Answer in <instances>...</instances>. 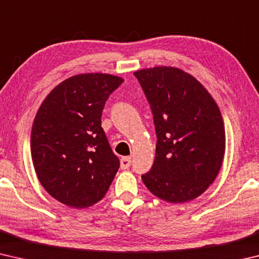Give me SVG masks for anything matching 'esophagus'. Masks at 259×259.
Listing matches in <instances>:
<instances>
[{"label":"esophagus","mask_w":259,"mask_h":259,"mask_svg":"<svg viewBox=\"0 0 259 259\" xmlns=\"http://www.w3.org/2000/svg\"><path fill=\"white\" fill-rule=\"evenodd\" d=\"M131 164V157L130 156H123L121 159V162H120V165H121V169H128L129 166Z\"/></svg>","instance_id":"1"}]
</instances>
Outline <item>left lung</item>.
<instances>
[{
    "label": "left lung",
    "mask_w": 259,
    "mask_h": 259,
    "mask_svg": "<svg viewBox=\"0 0 259 259\" xmlns=\"http://www.w3.org/2000/svg\"><path fill=\"white\" fill-rule=\"evenodd\" d=\"M151 105L155 159L142 179L152 194L170 203L194 200L216 179L225 154V128L208 90L183 69L155 66L136 71Z\"/></svg>",
    "instance_id": "8db88e82"
}]
</instances>
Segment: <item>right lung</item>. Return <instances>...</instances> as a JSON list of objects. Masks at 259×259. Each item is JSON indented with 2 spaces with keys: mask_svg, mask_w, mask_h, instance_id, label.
<instances>
[{
  "mask_svg": "<svg viewBox=\"0 0 259 259\" xmlns=\"http://www.w3.org/2000/svg\"><path fill=\"white\" fill-rule=\"evenodd\" d=\"M124 80L106 73H81L52 89L30 134L33 165L41 185L67 207L102 200L119 170L102 128L105 103Z\"/></svg>",
  "mask_w": 259,
  "mask_h": 259,
  "instance_id": "1",
  "label": "right lung"
}]
</instances>
